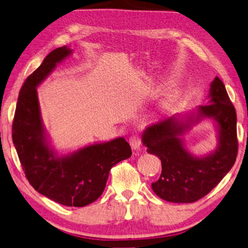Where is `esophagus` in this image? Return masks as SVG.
<instances>
[{"instance_id": "esophagus-1", "label": "esophagus", "mask_w": 248, "mask_h": 248, "mask_svg": "<svg viewBox=\"0 0 248 248\" xmlns=\"http://www.w3.org/2000/svg\"><path fill=\"white\" fill-rule=\"evenodd\" d=\"M129 144H130V147H132V149H134V150H137V149H139L140 144H141V139H140L139 135H137V134L132 135V136L129 137Z\"/></svg>"}]
</instances>
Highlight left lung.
Instances as JSON below:
<instances>
[{"label":"left lung","mask_w":248,"mask_h":248,"mask_svg":"<svg viewBox=\"0 0 248 248\" xmlns=\"http://www.w3.org/2000/svg\"><path fill=\"white\" fill-rule=\"evenodd\" d=\"M212 104L200 107V116L214 118L219 125V146L213 154L197 158L186 152L179 138L189 127L174 118L149 126L142 142L147 152L160 157L162 172L152 189L172 203H193L204 198L234 165L239 142L236 112L225 84L218 77L211 85Z\"/></svg>","instance_id":"left-lung-1"}]
</instances>
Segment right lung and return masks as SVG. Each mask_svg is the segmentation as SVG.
I'll use <instances>...</instances> for the list:
<instances>
[{"mask_svg": "<svg viewBox=\"0 0 248 248\" xmlns=\"http://www.w3.org/2000/svg\"><path fill=\"white\" fill-rule=\"evenodd\" d=\"M70 53L67 46L50 51L26 78L13 120V142L26 178L37 192L64 206L83 207L100 197L110 170L132 155V149L124 138H118L56 157L46 144L36 86Z\"/></svg>", "mask_w": 248, "mask_h": 248, "instance_id": "obj_1", "label": "right lung"}]
</instances>
